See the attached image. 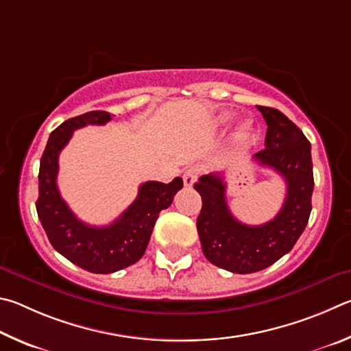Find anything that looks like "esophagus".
<instances>
[{
    "mask_svg": "<svg viewBox=\"0 0 351 351\" xmlns=\"http://www.w3.org/2000/svg\"><path fill=\"white\" fill-rule=\"evenodd\" d=\"M199 174H200V169L199 168H189L185 171V174H183V183H185V186L191 188L195 182L199 179Z\"/></svg>",
    "mask_w": 351,
    "mask_h": 351,
    "instance_id": "obj_1",
    "label": "esophagus"
}]
</instances>
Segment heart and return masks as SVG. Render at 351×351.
<instances>
[{
    "instance_id": "heart-1",
    "label": "heart",
    "mask_w": 351,
    "mask_h": 351,
    "mask_svg": "<svg viewBox=\"0 0 351 351\" xmlns=\"http://www.w3.org/2000/svg\"><path fill=\"white\" fill-rule=\"evenodd\" d=\"M234 117H236V114L231 112V110H222V112H220L216 117V120H214V123H216V125L220 126V128L228 126L230 123L234 120ZM251 135H253V125H251L250 121H247V123H243V125L237 129L236 134H234V138L237 141H241V143H243V141L250 140Z\"/></svg>"
}]
</instances>
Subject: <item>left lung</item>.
Wrapping results in <instances>:
<instances>
[{"label":"left lung","mask_w":351,"mask_h":351,"mask_svg":"<svg viewBox=\"0 0 351 351\" xmlns=\"http://www.w3.org/2000/svg\"><path fill=\"white\" fill-rule=\"evenodd\" d=\"M257 109L268 128L265 149L253 158L279 172L287 183V197L278 216L263 225H245L226 205L222 176H202L194 185L202 197L197 231L204 254L213 265L239 274L261 271L290 253L308 223L315 186L311 145L304 132L280 110Z\"/></svg>","instance_id":"left-lung-1"}]
</instances>
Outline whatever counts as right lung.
<instances>
[{
	"mask_svg": "<svg viewBox=\"0 0 351 351\" xmlns=\"http://www.w3.org/2000/svg\"><path fill=\"white\" fill-rule=\"evenodd\" d=\"M112 117L106 110H90L66 120L52 131L41 156L38 200L35 204L52 247L77 267L95 274L115 273L140 261L149 243L158 213L166 210L177 191L183 188L180 177L171 183H141L137 199L108 226H90L75 217L61 199L57 186L58 156L75 129L104 125Z\"/></svg>",
	"mask_w": 351,
	"mask_h": 351,
	"instance_id": "1",
	"label": "right lung"
}]
</instances>
